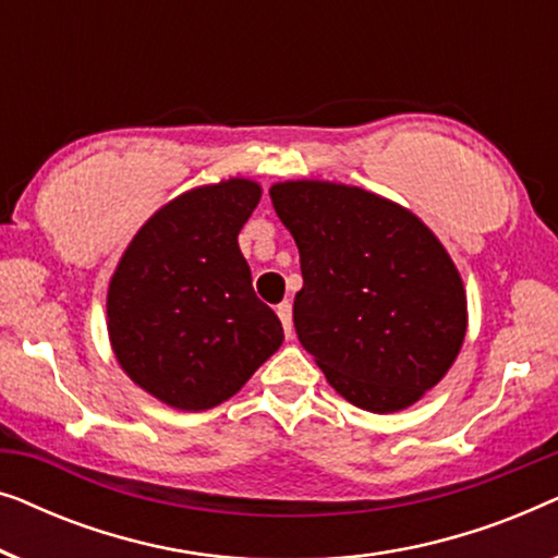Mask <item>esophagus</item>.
Wrapping results in <instances>:
<instances>
[{"instance_id": "34e87169", "label": "esophagus", "mask_w": 558, "mask_h": 558, "mask_svg": "<svg viewBox=\"0 0 558 558\" xmlns=\"http://www.w3.org/2000/svg\"><path fill=\"white\" fill-rule=\"evenodd\" d=\"M277 315H279V319H281V327H284V335H287V338H292V332H294V325H292V304L281 302L279 307H277Z\"/></svg>"}]
</instances>
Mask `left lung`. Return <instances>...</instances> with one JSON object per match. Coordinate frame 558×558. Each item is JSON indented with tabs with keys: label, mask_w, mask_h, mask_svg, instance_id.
<instances>
[{
	"label": "left lung",
	"mask_w": 558,
	"mask_h": 558,
	"mask_svg": "<svg viewBox=\"0 0 558 558\" xmlns=\"http://www.w3.org/2000/svg\"><path fill=\"white\" fill-rule=\"evenodd\" d=\"M300 248V342L340 396L391 414L437 386L460 353L468 302L452 258L414 213L361 187H271Z\"/></svg>",
	"instance_id": "left-lung-1"
}]
</instances>
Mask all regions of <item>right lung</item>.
<instances>
[{
  "label": "right lung",
  "instance_id": "1",
  "mask_svg": "<svg viewBox=\"0 0 558 558\" xmlns=\"http://www.w3.org/2000/svg\"><path fill=\"white\" fill-rule=\"evenodd\" d=\"M258 197L251 180L190 190L142 226L117 266L106 302L113 353L167 407L228 401L284 340L239 248Z\"/></svg>",
  "mask_w": 558,
  "mask_h": 558
}]
</instances>
